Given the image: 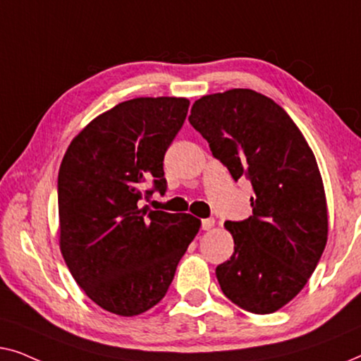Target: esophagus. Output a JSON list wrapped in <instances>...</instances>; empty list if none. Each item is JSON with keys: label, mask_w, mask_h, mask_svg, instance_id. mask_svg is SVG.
<instances>
[{"label": "esophagus", "mask_w": 361, "mask_h": 361, "mask_svg": "<svg viewBox=\"0 0 361 361\" xmlns=\"http://www.w3.org/2000/svg\"><path fill=\"white\" fill-rule=\"evenodd\" d=\"M214 226H216L214 219H202V222H201L202 231H211Z\"/></svg>", "instance_id": "esophagus-1"}]
</instances>
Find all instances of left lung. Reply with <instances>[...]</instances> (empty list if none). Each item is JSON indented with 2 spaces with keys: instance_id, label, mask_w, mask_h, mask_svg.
<instances>
[{
  "instance_id": "obj_1",
  "label": "left lung",
  "mask_w": 361,
  "mask_h": 361,
  "mask_svg": "<svg viewBox=\"0 0 361 361\" xmlns=\"http://www.w3.org/2000/svg\"><path fill=\"white\" fill-rule=\"evenodd\" d=\"M190 123L233 180L252 183V216L227 221L231 260L216 268L222 293L253 314H271L294 299L327 243V201L311 147L286 111L247 88L202 96Z\"/></svg>"
}]
</instances>
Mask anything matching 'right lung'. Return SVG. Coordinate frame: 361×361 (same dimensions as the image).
Returning a JSON list of instances; mask_svg holds the SVG:
<instances>
[{"label":"right lung","mask_w":361,"mask_h":361,"mask_svg":"<svg viewBox=\"0 0 361 361\" xmlns=\"http://www.w3.org/2000/svg\"><path fill=\"white\" fill-rule=\"evenodd\" d=\"M186 98H135L94 118L59 170V243L94 304L132 317L159 304L201 221L140 207L145 181L166 190L164 157L185 123Z\"/></svg>","instance_id":"1"}]
</instances>
